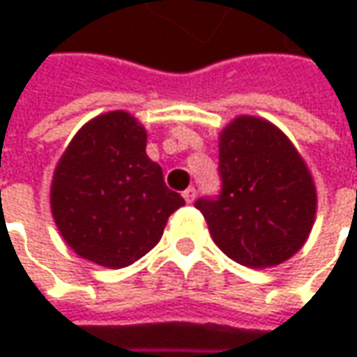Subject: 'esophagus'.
<instances>
[{"instance_id": "1", "label": "esophagus", "mask_w": 357, "mask_h": 357, "mask_svg": "<svg viewBox=\"0 0 357 357\" xmlns=\"http://www.w3.org/2000/svg\"><path fill=\"white\" fill-rule=\"evenodd\" d=\"M183 199H185V202H188V204H192L195 199H197V190H195L192 186H188L185 192H183Z\"/></svg>"}]
</instances>
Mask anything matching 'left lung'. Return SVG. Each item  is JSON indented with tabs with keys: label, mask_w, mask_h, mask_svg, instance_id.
Listing matches in <instances>:
<instances>
[{
	"label": "left lung",
	"mask_w": 357,
	"mask_h": 357,
	"mask_svg": "<svg viewBox=\"0 0 357 357\" xmlns=\"http://www.w3.org/2000/svg\"><path fill=\"white\" fill-rule=\"evenodd\" d=\"M218 199H199L216 246L248 268H272L308 240L318 195L306 160L270 121L232 119L218 135Z\"/></svg>",
	"instance_id": "obj_1"
}]
</instances>
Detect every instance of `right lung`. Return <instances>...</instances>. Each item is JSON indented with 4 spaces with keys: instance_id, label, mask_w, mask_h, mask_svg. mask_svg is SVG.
Instances as JSON below:
<instances>
[{
    "instance_id": "obj_1",
    "label": "right lung",
    "mask_w": 357,
    "mask_h": 357,
    "mask_svg": "<svg viewBox=\"0 0 357 357\" xmlns=\"http://www.w3.org/2000/svg\"><path fill=\"white\" fill-rule=\"evenodd\" d=\"M51 214L81 258L125 268L157 244L185 204L146 155V130L127 111H109L77 130L51 181Z\"/></svg>"
}]
</instances>
